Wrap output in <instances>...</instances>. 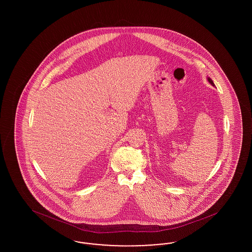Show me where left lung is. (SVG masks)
Segmentation results:
<instances>
[{
	"label": "left lung",
	"mask_w": 252,
	"mask_h": 252,
	"mask_svg": "<svg viewBox=\"0 0 252 252\" xmlns=\"http://www.w3.org/2000/svg\"><path fill=\"white\" fill-rule=\"evenodd\" d=\"M208 81L211 83V85H213L214 87H215V84H214V82H213V80L210 78V77H208Z\"/></svg>",
	"instance_id": "obj_1"
}]
</instances>
